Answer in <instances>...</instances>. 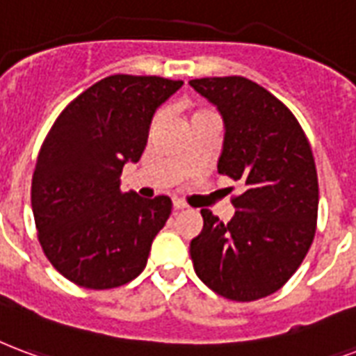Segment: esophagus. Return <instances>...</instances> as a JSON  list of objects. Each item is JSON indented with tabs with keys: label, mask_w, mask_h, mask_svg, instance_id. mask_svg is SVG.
I'll use <instances>...</instances> for the list:
<instances>
[{
	"label": "esophagus",
	"mask_w": 356,
	"mask_h": 356,
	"mask_svg": "<svg viewBox=\"0 0 356 356\" xmlns=\"http://www.w3.org/2000/svg\"><path fill=\"white\" fill-rule=\"evenodd\" d=\"M185 207H186V205L183 204L181 200H173V209H175V211H183Z\"/></svg>",
	"instance_id": "34e87169"
}]
</instances>
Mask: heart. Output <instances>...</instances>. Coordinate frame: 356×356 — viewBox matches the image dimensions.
Returning a JSON list of instances; mask_svg holds the SVG:
<instances>
[{
    "mask_svg": "<svg viewBox=\"0 0 356 356\" xmlns=\"http://www.w3.org/2000/svg\"><path fill=\"white\" fill-rule=\"evenodd\" d=\"M205 117H217L215 113L209 111V109H194V111H191V122L192 120H198V118H205ZM160 118H162V115L158 113V115H154V118H152L151 126L154 128V126H158V122H160Z\"/></svg>",
    "mask_w": 356,
    "mask_h": 356,
    "instance_id": "obj_1",
    "label": "heart"
}]
</instances>
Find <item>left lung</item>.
<instances>
[{"instance_id": "1", "label": "left lung", "mask_w": 356, "mask_h": 356, "mask_svg": "<svg viewBox=\"0 0 356 356\" xmlns=\"http://www.w3.org/2000/svg\"><path fill=\"white\" fill-rule=\"evenodd\" d=\"M191 86L225 120L218 173L241 181L228 225L202 209L191 241L194 272L236 302L270 296L292 277L317 228L318 181L312 147L291 109L245 77H205Z\"/></svg>"}]
</instances>
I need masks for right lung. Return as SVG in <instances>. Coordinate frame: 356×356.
I'll return each instance as SVG.
<instances>
[{"label": "right lung", "mask_w": 356, "mask_h": 356, "mask_svg": "<svg viewBox=\"0 0 356 356\" xmlns=\"http://www.w3.org/2000/svg\"><path fill=\"white\" fill-rule=\"evenodd\" d=\"M181 86L156 75L105 77L75 97L47 134L31 209L44 257L71 283L105 291L145 270L171 200L122 192L120 173L141 158L152 115Z\"/></svg>", "instance_id": "1"}]
</instances>
